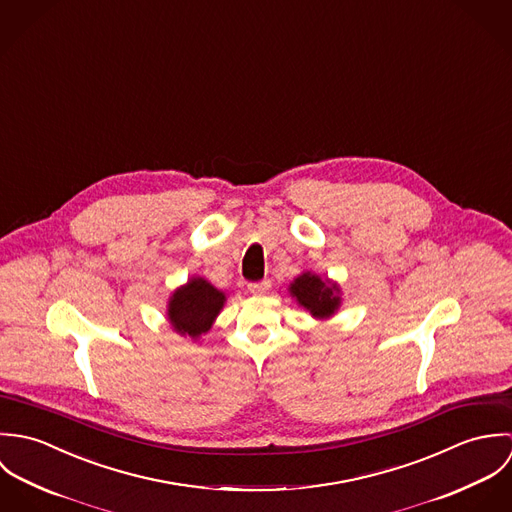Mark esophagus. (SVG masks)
I'll use <instances>...</instances> for the list:
<instances>
[{"label": "esophagus", "instance_id": "obj_1", "mask_svg": "<svg viewBox=\"0 0 512 512\" xmlns=\"http://www.w3.org/2000/svg\"><path fill=\"white\" fill-rule=\"evenodd\" d=\"M270 288H272V282H270V280H264V282L250 284V286H248V292L252 293V295H266Z\"/></svg>", "mask_w": 512, "mask_h": 512}]
</instances>
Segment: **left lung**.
Wrapping results in <instances>:
<instances>
[{"label":"left lung","instance_id":"obj_1","mask_svg":"<svg viewBox=\"0 0 512 512\" xmlns=\"http://www.w3.org/2000/svg\"><path fill=\"white\" fill-rule=\"evenodd\" d=\"M288 293L299 307L309 311V315L317 321L331 319L343 303L341 286L335 280L323 278L311 270L301 272L297 278H293L292 284L288 286Z\"/></svg>","mask_w":512,"mask_h":512}]
</instances>
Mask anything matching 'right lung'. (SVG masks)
I'll list each match as a JSON object with an SVG mask.
<instances>
[{
	"label": "right lung",
	"instance_id": "obj_1",
	"mask_svg": "<svg viewBox=\"0 0 512 512\" xmlns=\"http://www.w3.org/2000/svg\"><path fill=\"white\" fill-rule=\"evenodd\" d=\"M224 303L226 293L201 276H191L169 295L167 321L177 335L197 341L211 331Z\"/></svg>",
	"mask_w": 512,
	"mask_h": 512
}]
</instances>
